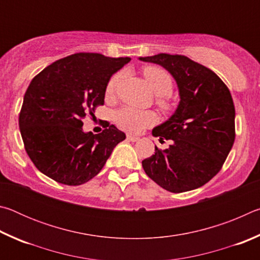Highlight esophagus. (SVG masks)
I'll use <instances>...</instances> for the list:
<instances>
[{
    "mask_svg": "<svg viewBox=\"0 0 260 260\" xmlns=\"http://www.w3.org/2000/svg\"><path fill=\"white\" fill-rule=\"evenodd\" d=\"M127 140L131 141V142H136V141L140 140V138H138V136L132 135V134H128V135H127Z\"/></svg>",
    "mask_w": 260,
    "mask_h": 260,
    "instance_id": "1",
    "label": "esophagus"
}]
</instances>
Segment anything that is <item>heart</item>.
<instances>
[{"instance_id": "b5f03b06", "label": "heart", "mask_w": 260, "mask_h": 260, "mask_svg": "<svg viewBox=\"0 0 260 260\" xmlns=\"http://www.w3.org/2000/svg\"><path fill=\"white\" fill-rule=\"evenodd\" d=\"M143 74L153 90V93L158 96L156 101L158 107L162 110H169L170 103L167 102L166 96H170L173 90V80L169 72H166L164 69L159 67H147L143 70ZM124 76L125 73L120 71L114 73L109 79L107 87H105L107 98H113L116 95L118 87H119L120 82L124 79ZM113 119L121 129L131 132V133H141L143 129L155 125L157 117L151 111H144V110H139L132 107H124L113 113Z\"/></svg>"}]
</instances>
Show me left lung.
<instances>
[{"instance_id": "1", "label": "left lung", "mask_w": 260, "mask_h": 260, "mask_svg": "<svg viewBox=\"0 0 260 260\" xmlns=\"http://www.w3.org/2000/svg\"><path fill=\"white\" fill-rule=\"evenodd\" d=\"M140 59L165 68L180 95L173 116L152 129L153 136L172 144L165 150L155 146V155L142 160L144 172L171 192L200 188L221 170L234 144L231 91L213 71L186 56L158 54Z\"/></svg>"}]
</instances>
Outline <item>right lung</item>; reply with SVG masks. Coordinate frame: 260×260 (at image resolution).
<instances>
[{
    "label": "right lung",
    "mask_w": 260,
    "mask_h": 260,
    "mask_svg": "<svg viewBox=\"0 0 260 260\" xmlns=\"http://www.w3.org/2000/svg\"><path fill=\"white\" fill-rule=\"evenodd\" d=\"M131 60L78 52L35 76L24 96L19 128L35 167L55 181L79 186L100 173L124 132L108 124L85 133L82 119L104 104L109 79Z\"/></svg>",
    "instance_id": "1"
}]
</instances>
